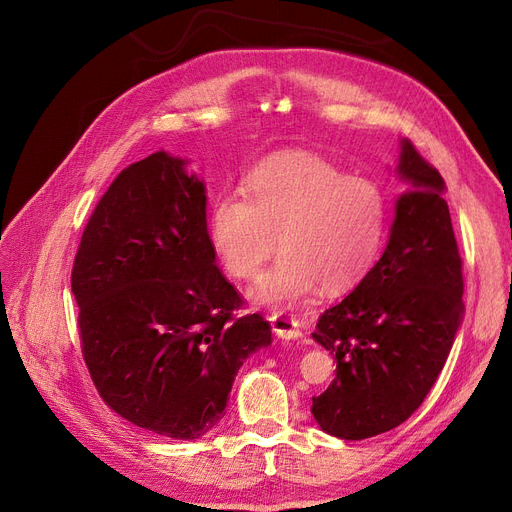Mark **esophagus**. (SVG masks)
Here are the masks:
<instances>
[{
  "label": "esophagus",
  "instance_id": "obj_1",
  "mask_svg": "<svg viewBox=\"0 0 512 512\" xmlns=\"http://www.w3.org/2000/svg\"><path fill=\"white\" fill-rule=\"evenodd\" d=\"M270 321H272L274 332L280 338H284V340L303 338V326H301V321L294 317V315H290L286 311H276V313H272Z\"/></svg>",
  "mask_w": 512,
  "mask_h": 512
}]
</instances>
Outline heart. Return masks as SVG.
Wrapping results in <instances>:
<instances>
[{"mask_svg": "<svg viewBox=\"0 0 512 512\" xmlns=\"http://www.w3.org/2000/svg\"><path fill=\"white\" fill-rule=\"evenodd\" d=\"M222 193L209 211L211 245L238 280H253L282 249L253 290L265 305L294 307L321 284L328 292L357 284L378 259L388 228L384 186L348 176L332 161L303 151L265 157Z\"/></svg>", "mask_w": 512, "mask_h": 512, "instance_id": "obj_1", "label": "heart"}]
</instances>
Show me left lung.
<instances>
[{"mask_svg":"<svg viewBox=\"0 0 512 512\" xmlns=\"http://www.w3.org/2000/svg\"><path fill=\"white\" fill-rule=\"evenodd\" d=\"M388 247L359 286L317 319L313 338L336 359V378L313 396L319 427L365 440L407 421L436 384L463 317V259L444 178L405 139Z\"/></svg>","mask_w":512,"mask_h":512,"instance_id":"obj_1","label":"left lung"}]
</instances>
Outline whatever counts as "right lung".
<instances>
[{
	"label": "right lung",
	"mask_w": 512,
	"mask_h": 512,
	"mask_svg": "<svg viewBox=\"0 0 512 512\" xmlns=\"http://www.w3.org/2000/svg\"><path fill=\"white\" fill-rule=\"evenodd\" d=\"M205 186L153 153L93 209L72 265L80 348L101 398L153 434L195 440L222 419L234 375L272 342L236 315L242 294L215 265Z\"/></svg>",
	"instance_id": "obj_1"
}]
</instances>
